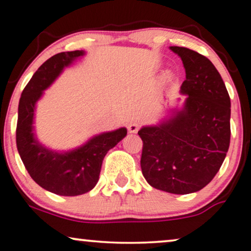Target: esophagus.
Wrapping results in <instances>:
<instances>
[{
    "label": "esophagus",
    "mask_w": 251,
    "mask_h": 251,
    "mask_svg": "<svg viewBox=\"0 0 251 251\" xmlns=\"http://www.w3.org/2000/svg\"><path fill=\"white\" fill-rule=\"evenodd\" d=\"M128 130H129L130 133H136L139 130L138 122H135V121L130 122L129 125H128Z\"/></svg>",
    "instance_id": "1"
}]
</instances>
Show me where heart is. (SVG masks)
Returning a JSON list of instances; mask_svg holds the SVG:
<instances>
[{"instance_id":"obj_1","label":"heart","mask_w":251,"mask_h":251,"mask_svg":"<svg viewBox=\"0 0 251 251\" xmlns=\"http://www.w3.org/2000/svg\"><path fill=\"white\" fill-rule=\"evenodd\" d=\"M170 78H171V74H170V73H166V74L163 75V80L166 81V82H167V81H169Z\"/></svg>"}]
</instances>
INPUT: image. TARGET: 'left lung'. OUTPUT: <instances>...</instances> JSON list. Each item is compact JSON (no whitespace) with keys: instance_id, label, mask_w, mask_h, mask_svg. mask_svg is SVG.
Masks as SVG:
<instances>
[{"instance_id":"1","label":"left lung","mask_w":251,"mask_h":251,"mask_svg":"<svg viewBox=\"0 0 251 251\" xmlns=\"http://www.w3.org/2000/svg\"><path fill=\"white\" fill-rule=\"evenodd\" d=\"M180 57L185 99L159 123L138 131L143 140V176L156 190L190 194L210 183L224 162L231 137V99L208 58L187 48L170 47Z\"/></svg>"}]
</instances>
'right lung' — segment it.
Returning a JSON list of instances; mask_svg holds the SVG:
<instances>
[{"instance_id": "add662e5", "label": "right lung", "mask_w": 251, "mask_h": 251, "mask_svg": "<svg viewBox=\"0 0 251 251\" xmlns=\"http://www.w3.org/2000/svg\"><path fill=\"white\" fill-rule=\"evenodd\" d=\"M84 54L83 50H75L49 58L27 83L18 106L16 140L24 166L37 185L63 197L91 191L98 183L105 155L126 136V128L101 132L70 151L51 150L37 139L34 126L37 101L65 68Z\"/></svg>"}]
</instances>
